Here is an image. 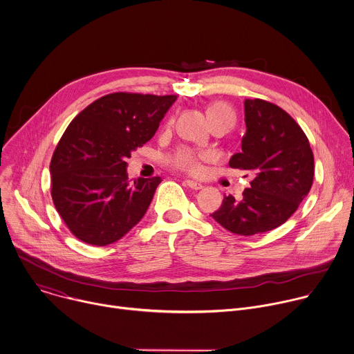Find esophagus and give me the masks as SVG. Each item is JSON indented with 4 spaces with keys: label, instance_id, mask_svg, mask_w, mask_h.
I'll list each match as a JSON object with an SVG mask.
<instances>
[{
    "label": "esophagus",
    "instance_id": "1",
    "mask_svg": "<svg viewBox=\"0 0 354 354\" xmlns=\"http://www.w3.org/2000/svg\"><path fill=\"white\" fill-rule=\"evenodd\" d=\"M185 183H186V186H189V187L193 189V190H200V189H203V185H201V183H197V182H194V180H185Z\"/></svg>",
    "mask_w": 354,
    "mask_h": 354
}]
</instances>
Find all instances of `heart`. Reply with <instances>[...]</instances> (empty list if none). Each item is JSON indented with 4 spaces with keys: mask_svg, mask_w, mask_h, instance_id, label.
I'll list each match as a JSON object with an SVG mask.
<instances>
[{
    "mask_svg": "<svg viewBox=\"0 0 354 354\" xmlns=\"http://www.w3.org/2000/svg\"><path fill=\"white\" fill-rule=\"evenodd\" d=\"M208 116L212 125L225 122V121H234V115L232 109L223 102H212L208 106ZM209 157L205 151H198L190 147H180L169 156V164L186 174L190 175H200L204 169L203 162Z\"/></svg>",
    "mask_w": 354,
    "mask_h": 354,
    "instance_id": "b5f03b06",
    "label": "heart"
}]
</instances>
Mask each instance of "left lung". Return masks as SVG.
<instances>
[{
    "label": "left lung",
    "instance_id": "8db88e82",
    "mask_svg": "<svg viewBox=\"0 0 354 354\" xmlns=\"http://www.w3.org/2000/svg\"><path fill=\"white\" fill-rule=\"evenodd\" d=\"M246 135L242 153L232 156L230 168L254 176L243 197L225 196L211 216L226 230L252 236L286 222L308 194L314 178V156L299 124L281 106L245 100Z\"/></svg>",
    "mask_w": 354,
    "mask_h": 354
}]
</instances>
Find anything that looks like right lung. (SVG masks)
<instances>
[{"instance_id": "right-lung-1", "label": "right lung", "mask_w": 354, "mask_h": 354, "mask_svg": "<svg viewBox=\"0 0 354 354\" xmlns=\"http://www.w3.org/2000/svg\"><path fill=\"white\" fill-rule=\"evenodd\" d=\"M175 100L176 95L111 93L69 124L50 164L51 197L79 241L111 245L143 218L161 178L129 180L127 160L154 136Z\"/></svg>"}]
</instances>
